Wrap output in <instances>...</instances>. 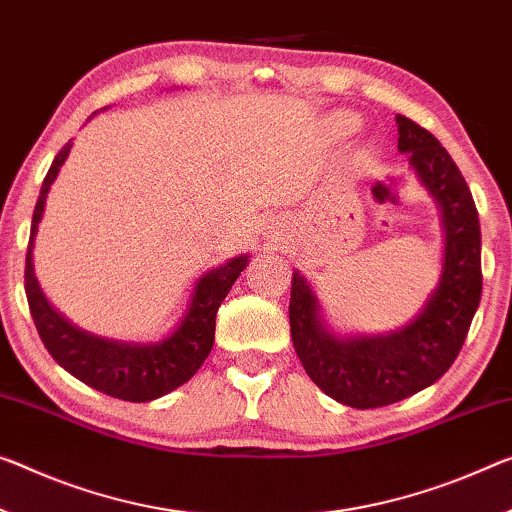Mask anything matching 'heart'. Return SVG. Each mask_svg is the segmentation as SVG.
Here are the masks:
<instances>
[{
	"label": "heart",
	"mask_w": 512,
	"mask_h": 512,
	"mask_svg": "<svg viewBox=\"0 0 512 512\" xmlns=\"http://www.w3.org/2000/svg\"><path fill=\"white\" fill-rule=\"evenodd\" d=\"M336 125L341 130H355L357 128V119L352 114H338L336 116Z\"/></svg>",
	"instance_id": "1"
}]
</instances>
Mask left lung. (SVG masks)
I'll list each match as a JSON object with an SVG mask.
<instances>
[{
	"instance_id": "8db88e82",
	"label": "left lung",
	"mask_w": 512,
	"mask_h": 512,
	"mask_svg": "<svg viewBox=\"0 0 512 512\" xmlns=\"http://www.w3.org/2000/svg\"><path fill=\"white\" fill-rule=\"evenodd\" d=\"M398 151L435 199L444 224V263L435 290L407 325L387 334L336 336L300 272L290 288V336L304 371L318 387L357 410L414 396L458 357L481 302V224L471 192L446 148L407 116H396Z\"/></svg>"
}]
</instances>
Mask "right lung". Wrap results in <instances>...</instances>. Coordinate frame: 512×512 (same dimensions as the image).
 <instances>
[{
	"instance_id": "1",
	"label": "right lung",
	"mask_w": 512,
	"mask_h": 512,
	"mask_svg": "<svg viewBox=\"0 0 512 512\" xmlns=\"http://www.w3.org/2000/svg\"><path fill=\"white\" fill-rule=\"evenodd\" d=\"M70 148H73V141H68L54 157L52 167L43 180L41 194H38L34 219H31L25 263V290L31 318L36 322L47 352L70 375L112 398L148 403V400L167 396L169 391L185 384L206 361L212 343H215V318L219 304L224 302L235 279L247 267L249 254L235 256L199 277L183 318H180L174 332L164 336L162 341H114V338L91 334L73 325L47 302L34 272V240L45 212L47 192L57 180L59 169L64 167Z\"/></svg>"
}]
</instances>
